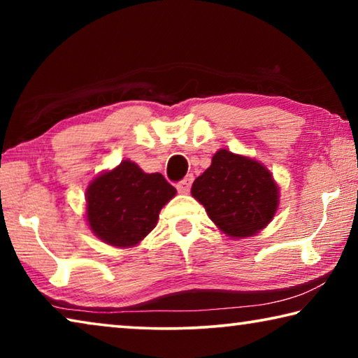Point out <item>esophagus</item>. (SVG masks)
I'll list each match as a JSON object with an SVG mask.
<instances>
[{"label": "esophagus", "mask_w": 358, "mask_h": 358, "mask_svg": "<svg viewBox=\"0 0 358 358\" xmlns=\"http://www.w3.org/2000/svg\"><path fill=\"white\" fill-rule=\"evenodd\" d=\"M192 180L194 177L192 175H186V177L180 181V183L177 185V189L180 194H187L191 189V185H192Z\"/></svg>", "instance_id": "1"}]
</instances>
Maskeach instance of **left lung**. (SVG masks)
I'll list each match as a JSON object with an SVG mask.
<instances>
[{
	"label": "left lung",
	"mask_w": 358,
	"mask_h": 358,
	"mask_svg": "<svg viewBox=\"0 0 358 358\" xmlns=\"http://www.w3.org/2000/svg\"><path fill=\"white\" fill-rule=\"evenodd\" d=\"M191 194L232 238L251 237L266 227L280 205V187L268 169L229 150L216 151L211 166L194 180Z\"/></svg>",
	"instance_id": "obj_1"
}]
</instances>
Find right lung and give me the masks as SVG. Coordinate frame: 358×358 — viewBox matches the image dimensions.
Here are the masks:
<instances>
[{
    "mask_svg": "<svg viewBox=\"0 0 358 358\" xmlns=\"http://www.w3.org/2000/svg\"><path fill=\"white\" fill-rule=\"evenodd\" d=\"M175 194L161 173H145L124 159L87 187L88 226L107 245L136 246L156 227L161 208Z\"/></svg>",
    "mask_w": 358,
    "mask_h": 358,
    "instance_id": "right-lung-1",
    "label": "right lung"
}]
</instances>
